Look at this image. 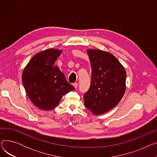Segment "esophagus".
<instances>
[{
	"mask_svg": "<svg viewBox=\"0 0 157 157\" xmlns=\"http://www.w3.org/2000/svg\"><path fill=\"white\" fill-rule=\"evenodd\" d=\"M73 86L75 87V88H78V83H74V84H73Z\"/></svg>",
	"mask_w": 157,
	"mask_h": 157,
	"instance_id": "esophagus-1",
	"label": "esophagus"
}]
</instances>
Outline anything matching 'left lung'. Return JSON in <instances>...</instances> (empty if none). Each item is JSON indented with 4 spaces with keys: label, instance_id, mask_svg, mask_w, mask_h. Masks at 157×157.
Instances as JSON below:
<instances>
[{
    "label": "left lung",
    "instance_id": "obj_1",
    "mask_svg": "<svg viewBox=\"0 0 157 157\" xmlns=\"http://www.w3.org/2000/svg\"><path fill=\"white\" fill-rule=\"evenodd\" d=\"M92 67V82L84 95L85 106L94 114L99 115L114 108L126 89L127 73L111 53L98 49H88Z\"/></svg>",
    "mask_w": 157,
    "mask_h": 157
}]
</instances>
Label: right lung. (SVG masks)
I'll return each mask as SVG.
<instances>
[{"instance_id":"1","label":"right lung","mask_w":157,"mask_h":157,"mask_svg":"<svg viewBox=\"0 0 157 157\" xmlns=\"http://www.w3.org/2000/svg\"><path fill=\"white\" fill-rule=\"evenodd\" d=\"M62 50L49 48L33 56L22 73L27 94L38 108L49 111L59 104L63 95L75 89L63 72L54 65Z\"/></svg>"}]
</instances>
